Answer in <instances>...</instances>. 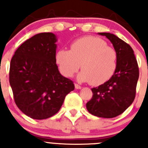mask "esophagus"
Masks as SVG:
<instances>
[{
    "label": "esophagus",
    "instance_id": "esophagus-1",
    "mask_svg": "<svg viewBox=\"0 0 148 148\" xmlns=\"http://www.w3.org/2000/svg\"><path fill=\"white\" fill-rule=\"evenodd\" d=\"M75 89H82V87L80 85H78L77 84H75Z\"/></svg>",
    "mask_w": 148,
    "mask_h": 148
}]
</instances>
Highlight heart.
I'll list each match as a JSON object with an SVG mask.
<instances>
[{
	"label": "heart",
	"instance_id": "heart-1",
	"mask_svg": "<svg viewBox=\"0 0 148 148\" xmlns=\"http://www.w3.org/2000/svg\"><path fill=\"white\" fill-rule=\"evenodd\" d=\"M118 54L116 49L103 39L86 36L75 40L70 50L61 49L56 53V62L64 76H73L79 68L78 75L82 82H90L98 86L108 82L117 67Z\"/></svg>",
	"mask_w": 148,
	"mask_h": 148
}]
</instances>
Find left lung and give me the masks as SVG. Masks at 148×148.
I'll return each mask as SVG.
<instances>
[{
	"instance_id": "obj_1",
	"label": "left lung",
	"mask_w": 148,
	"mask_h": 148,
	"mask_svg": "<svg viewBox=\"0 0 148 148\" xmlns=\"http://www.w3.org/2000/svg\"><path fill=\"white\" fill-rule=\"evenodd\" d=\"M110 40L118 54L117 67L110 79L92 88V97L86 104L90 113L101 118H114L133 103L139 75L138 66L130 45L116 35L99 32Z\"/></svg>"
}]
</instances>
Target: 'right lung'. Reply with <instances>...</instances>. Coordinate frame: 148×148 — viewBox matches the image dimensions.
I'll use <instances>...</instances> for the list:
<instances>
[{
  "label": "right lung",
  "instance_id": "right-lung-1",
  "mask_svg": "<svg viewBox=\"0 0 148 148\" xmlns=\"http://www.w3.org/2000/svg\"><path fill=\"white\" fill-rule=\"evenodd\" d=\"M56 41L53 33L37 34L17 49L10 62V84L15 104L34 119L54 116L75 89L73 81L58 71Z\"/></svg>",
  "mask_w": 148,
  "mask_h": 148
}]
</instances>
